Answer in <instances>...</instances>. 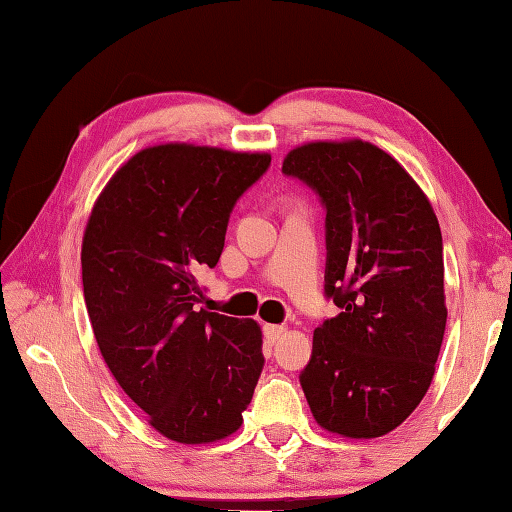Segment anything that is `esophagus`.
Here are the masks:
<instances>
[{
	"label": "esophagus",
	"mask_w": 512,
	"mask_h": 512,
	"mask_svg": "<svg viewBox=\"0 0 512 512\" xmlns=\"http://www.w3.org/2000/svg\"><path fill=\"white\" fill-rule=\"evenodd\" d=\"M284 332H286L284 325H264V336H266L268 343L279 341V336Z\"/></svg>",
	"instance_id": "esophagus-1"
}]
</instances>
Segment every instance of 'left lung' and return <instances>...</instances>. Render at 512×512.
I'll return each mask as SVG.
<instances>
[{
  "label": "left lung",
  "instance_id": "left-lung-1",
  "mask_svg": "<svg viewBox=\"0 0 512 512\" xmlns=\"http://www.w3.org/2000/svg\"><path fill=\"white\" fill-rule=\"evenodd\" d=\"M281 171L325 209V299L299 374L312 416L345 438H378L420 405L447 325L442 233L427 195L363 140L292 149Z\"/></svg>",
  "mask_w": 512,
  "mask_h": 512
}]
</instances>
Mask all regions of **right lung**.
I'll return each mask as SVG.
<instances>
[{
    "label": "right lung",
    "instance_id": "right-lung-1",
    "mask_svg": "<svg viewBox=\"0 0 512 512\" xmlns=\"http://www.w3.org/2000/svg\"><path fill=\"white\" fill-rule=\"evenodd\" d=\"M268 154L193 145L138 151L83 235V295L107 367L162 436L206 444L242 424L264 369L255 321L200 310L228 217Z\"/></svg>",
    "mask_w": 512,
    "mask_h": 512
}]
</instances>
